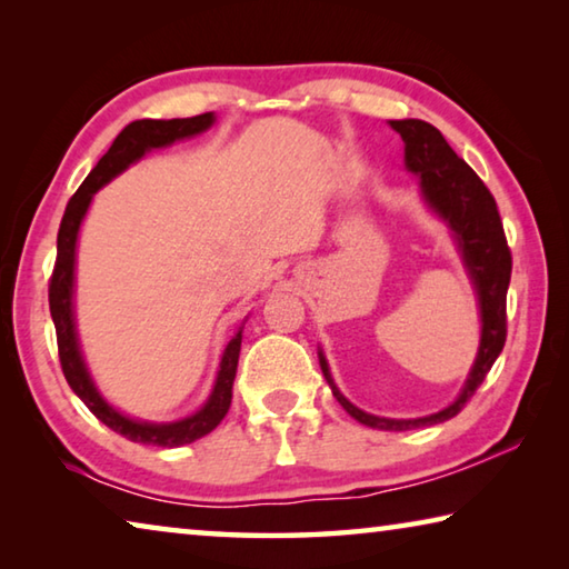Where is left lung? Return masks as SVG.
Returning a JSON list of instances; mask_svg holds the SVG:
<instances>
[{"mask_svg":"<svg viewBox=\"0 0 569 569\" xmlns=\"http://www.w3.org/2000/svg\"><path fill=\"white\" fill-rule=\"evenodd\" d=\"M391 130H397L403 140V166L419 180L423 203L445 220L455 238L461 266L477 293L479 306V349L471 363L465 387L459 389L457 399L437 413L419 419H387L373 417L343 397L331 377L329 361L319 349V363L326 381H329L336 401L351 413L356 421L371 429L383 431H407L419 427H431L451 417H457L461 407L471 399V393L492 369L497 356L505 349L507 339V288L512 276V256H509L507 238L499 220V210L487 190L485 182L449 148L435 124L423 120H389Z\"/></svg>","mask_w":569,"mask_h":569,"instance_id":"obj_1","label":"left lung"}]
</instances>
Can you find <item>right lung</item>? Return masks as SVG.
<instances>
[{"instance_id": "obj_1", "label": "right lung", "mask_w": 569, "mask_h": 569, "mask_svg": "<svg viewBox=\"0 0 569 569\" xmlns=\"http://www.w3.org/2000/svg\"><path fill=\"white\" fill-rule=\"evenodd\" d=\"M216 114H196V118H176V120H134L124 128L110 150L100 158L98 166L74 192L67 203V210L60 223V233H57V263L50 281V313L57 331V349H60V363L62 373L70 389L84 401L94 417H98L104 427L118 431L124 439L138 441V445H152V447H182L190 445L200 437L213 431L230 409V399H233V381L238 369L240 356V341H243V323L233 333L220 356V366L216 373V383L210 389V397L203 407L190 417H182L178 421H140L132 419L102 397L98 383H94L92 373L84 363L80 336H77V321H74V261H77V238H80V226L88 208L92 203L94 192L102 186H108L112 178H118L122 170H128L132 162H138L146 152L156 148H168L178 140L196 138V134L213 128Z\"/></svg>"}]
</instances>
